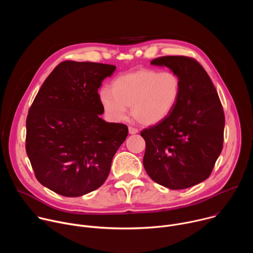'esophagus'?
Masks as SVG:
<instances>
[{"mask_svg":"<svg viewBox=\"0 0 253 253\" xmlns=\"http://www.w3.org/2000/svg\"><path fill=\"white\" fill-rule=\"evenodd\" d=\"M128 129H129V134H136V133H138V129L137 128H134V127L130 126Z\"/></svg>","mask_w":253,"mask_h":253,"instance_id":"1","label":"esophagus"}]
</instances>
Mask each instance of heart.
I'll list each match as a JSON object with an SVG mask.
<instances>
[{"label": "heart", "instance_id": "heart-1", "mask_svg": "<svg viewBox=\"0 0 253 253\" xmlns=\"http://www.w3.org/2000/svg\"><path fill=\"white\" fill-rule=\"evenodd\" d=\"M181 94V81L171 71L140 69L120 75L103 88L99 98L106 116L123 121L131 107L132 116L143 125L165 120L174 110Z\"/></svg>", "mask_w": 253, "mask_h": 253}]
</instances>
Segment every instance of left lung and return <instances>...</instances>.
Segmentation results:
<instances>
[{
  "instance_id": "1",
  "label": "left lung",
  "mask_w": 253,
  "mask_h": 253,
  "mask_svg": "<svg viewBox=\"0 0 253 253\" xmlns=\"http://www.w3.org/2000/svg\"><path fill=\"white\" fill-rule=\"evenodd\" d=\"M165 66L181 81L172 113L141 131L146 150L143 165L156 183L178 190L207 179L222 151L224 112L206 71L194 59L164 56L151 61Z\"/></svg>"
}]
</instances>
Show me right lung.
Listing matches in <instances>:
<instances>
[{"mask_svg":"<svg viewBox=\"0 0 253 253\" xmlns=\"http://www.w3.org/2000/svg\"><path fill=\"white\" fill-rule=\"evenodd\" d=\"M116 66L64 61L43 83L26 121V151L38 181L78 197L99 188L128 127L108 123L98 89Z\"/></svg>","mask_w":253,"mask_h":253,"instance_id":"right-lung-1","label":"right lung"}]
</instances>
